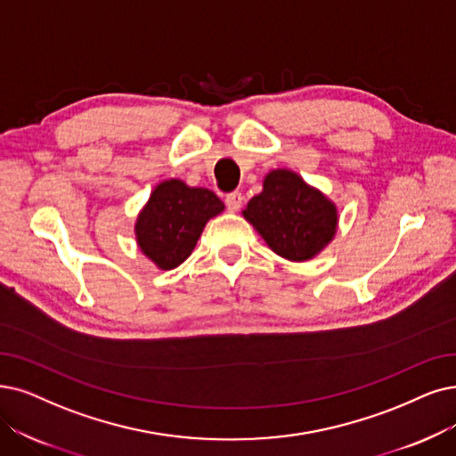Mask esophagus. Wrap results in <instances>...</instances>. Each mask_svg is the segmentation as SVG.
Here are the masks:
<instances>
[{"mask_svg": "<svg viewBox=\"0 0 456 456\" xmlns=\"http://www.w3.org/2000/svg\"><path fill=\"white\" fill-rule=\"evenodd\" d=\"M243 194L241 192H230L226 196V206L230 211H240L241 206H243Z\"/></svg>", "mask_w": 456, "mask_h": 456, "instance_id": "obj_1", "label": "esophagus"}]
</instances>
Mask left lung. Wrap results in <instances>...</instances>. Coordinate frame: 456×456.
Here are the masks:
<instances>
[{
  "label": "left lung",
  "instance_id": "obj_1",
  "mask_svg": "<svg viewBox=\"0 0 456 456\" xmlns=\"http://www.w3.org/2000/svg\"><path fill=\"white\" fill-rule=\"evenodd\" d=\"M243 218L273 252L289 262L318 256L338 228L333 200L288 168L271 170L264 177L262 192L250 198Z\"/></svg>",
  "mask_w": 456,
  "mask_h": 456
}]
</instances>
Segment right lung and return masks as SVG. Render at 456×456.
<instances>
[{"mask_svg":"<svg viewBox=\"0 0 456 456\" xmlns=\"http://www.w3.org/2000/svg\"><path fill=\"white\" fill-rule=\"evenodd\" d=\"M223 211L224 204L213 191L165 179L136 216V245L159 269H175L191 256L209 218Z\"/></svg>","mask_w":456,"mask_h":456,"instance_id":"add662e5","label":"right lung"}]
</instances>
